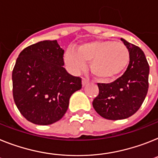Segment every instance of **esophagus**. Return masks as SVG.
<instances>
[{"mask_svg": "<svg viewBox=\"0 0 158 158\" xmlns=\"http://www.w3.org/2000/svg\"><path fill=\"white\" fill-rule=\"evenodd\" d=\"M89 82V80L88 78L82 77V85L83 86L86 85L88 84Z\"/></svg>", "mask_w": 158, "mask_h": 158, "instance_id": "34e87169", "label": "esophagus"}]
</instances>
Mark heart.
Instances as JSON below:
<instances>
[{"mask_svg":"<svg viewBox=\"0 0 158 158\" xmlns=\"http://www.w3.org/2000/svg\"><path fill=\"white\" fill-rule=\"evenodd\" d=\"M130 59L128 48L113 40H96L85 42L77 47L75 52L64 53L66 63L73 70L85 67V61H90V70L101 80L116 77L127 68Z\"/></svg>","mask_w":158,"mask_h":158,"instance_id":"heart-1","label":"heart"}]
</instances>
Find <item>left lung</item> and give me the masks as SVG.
Here are the masks:
<instances>
[{"label":"left lung","mask_w":158,"mask_h":158,"mask_svg":"<svg viewBox=\"0 0 158 158\" xmlns=\"http://www.w3.org/2000/svg\"><path fill=\"white\" fill-rule=\"evenodd\" d=\"M130 54L123 75L111 83H98L99 94L93 106L102 118L121 120L133 115L143 103L149 89V66L139 47L121 38Z\"/></svg>","instance_id":"left-lung-1"}]
</instances>
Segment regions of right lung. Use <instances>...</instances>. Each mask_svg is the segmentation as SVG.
Here are the masks:
<instances>
[{
  "label": "right lung",
  "mask_w": 158,
  "mask_h": 158,
  "mask_svg": "<svg viewBox=\"0 0 158 158\" xmlns=\"http://www.w3.org/2000/svg\"><path fill=\"white\" fill-rule=\"evenodd\" d=\"M63 57L56 40L31 44L17 57L12 74L13 99L32 123L47 125L61 119L71 95L81 89V78L66 71Z\"/></svg>",
  "instance_id": "right-lung-1"
}]
</instances>
